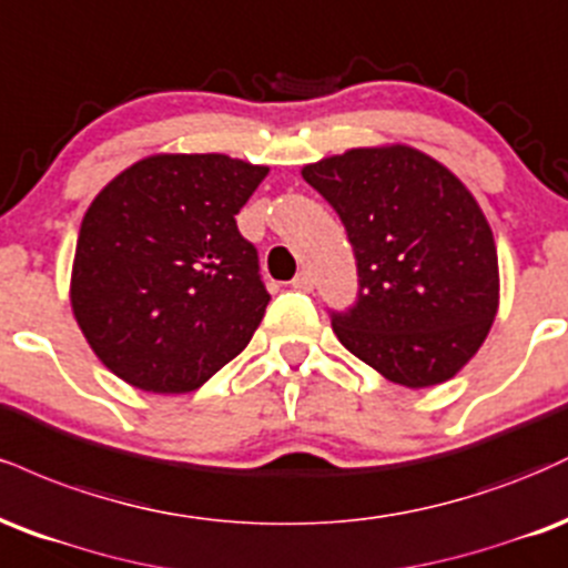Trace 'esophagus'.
<instances>
[{"instance_id": "34e87169", "label": "esophagus", "mask_w": 568, "mask_h": 568, "mask_svg": "<svg viewBox=\"0 0 568 568\" xmlns=\"http://www.w3.org/2000/svg\"><path fill=\"white\" fill-rule=\"evenodd\" d=\"M292 286H295L297 292H311L313 290V276L308 271H300L295 278H292Z\"/></svg>"}]
</instances>
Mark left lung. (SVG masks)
Listing matches in <instances>:
<instances>
[{"instance_id":"left-lung-1","label":"left lung","mask_w":568,"mask_h":568,"mask_svg":"<svg viewBox=\"0 0 568 568\" xmlns=\"http://www.w3.org/2000/svg\"><path fill=\"white\" fill-rule=\"evenodd\" d=\"M303 178L356 255V303L329 311L339 343L406 388L455 377L499 303L495 236L470 191L409 145L345 151L303 166Z\"/></svg>"}]
</instances>
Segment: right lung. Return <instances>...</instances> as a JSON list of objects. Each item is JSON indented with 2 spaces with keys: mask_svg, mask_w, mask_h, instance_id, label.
<instances>
[{
  "mask_svg": "<svg viewBox=\"0 0 568 568\" xmlns=\"http://www.w3.org/2000/svg\"><path fill=\"white\" fill-rule=\"evenodd\" d=\"M268 166L159 153L98 193L79 229L71 308L116 377L191 393L246 348L268 290L236 215Z\"/></svg>",
  "mask_w": 568,
  "mask_h": 568,
  "instance_id": "add662e5",
  "label": "right lung"
}]
</instances>
